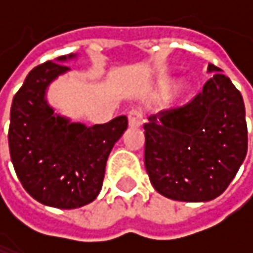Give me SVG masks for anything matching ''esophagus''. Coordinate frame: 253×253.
Masks as SVG:
<instances>
[{"label": "esophagus", "mask_w": 253, "mask_h": 253, "mask_svg": "<svg viewBox=\"0 0 253 253\" xmlns=\"http://www.w3.org/2000/svg\"><path fill=\"white\" fill-rule=\"evenodd\" d=\"M127 117H128V126L130 127H140L143 123V113L140 110H136V108L130 110Z\"/></svg>", "instance_id": "obj_1"}]
</instances>
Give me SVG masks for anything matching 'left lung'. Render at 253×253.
<instances>
[{
	"mask_svg": "<svg viewBox=\"0 0 253 253\" xmlns=\"http://www.w3.org/2000/svg\"><path fill=\"white\" fill-rule=\"evenodd\" d=\"M201 93L145 123V169L155 190L181 202L220 196L248 152L240 92L214 64Z\"/></svg>",
	"mask_w": 253,
	"mask_h": 253,
	"instance_id": "obj_1",
	"label": "left lung"
}]
</instances>
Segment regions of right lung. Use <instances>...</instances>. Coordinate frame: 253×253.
Here are the masks:
<instances>
[{"label":"right lung","mask_w":253,"mask_h":253,"mask_svg":"<svg viewBox=\"0 0 253 253\" xmlns=\"http://www.w3.org/2000/svg\"><path fill=\"white\" fill-rule=\"evenodd\" d=\"M75 54L35 67L13 98L8 146L16 174L38 202L73 210L90 204L102 187L105 164L127 128V117L87 127L54 113L46 89L64 75Z\"/></svg>","instance_id":"obj_1"}]
</instances>
